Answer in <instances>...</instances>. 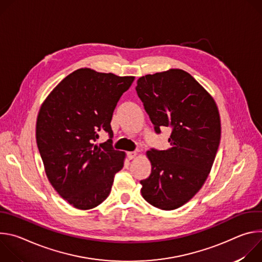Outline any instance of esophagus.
Instances as JSON below:
<instances>
[{
  "label": "esophagus",
  "mask_w": 262,
  "mask_h": 262,
  "mask_svg": "<svg viewBox=\"0 0 262 262\" xmlns=\"http://www.w3.org/2000/svg\"><path fill=\"white\" fill-rule=\"evenodd\" d=\"M137 155H138V154H137L136 151H132V152H128V154H127V157H128L129 160H133V159H135V158L137 157Z\"/></svg>",
  "instance_id": "1"
}]
</instances>
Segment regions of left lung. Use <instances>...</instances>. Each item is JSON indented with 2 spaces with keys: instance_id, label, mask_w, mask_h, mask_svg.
<instances>
[{
  "instance_id": "8db88e82",
  "label": "left lung",
  "mask_w": 262,
  "mask_h": 262,
  "mask_svg": "<svg viewBox=\"0 0 262 262\" xmlns=\"http://www.w3.org/2000/svg\"><path fill=\"white\" fill-rule=\"evenodd\" d=\"M137 94L155 132L170 127V148H151V173L141 180L143 198L155 207L176 209L190 201L205 182L220 145L217 106L208 92L181 69L147 74Z\"/></svg>"
}]
</instances>
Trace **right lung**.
Masks as SVG:
<instances>
[{"label": "right lung", "mask_w": 262, "mask_h": 262, "mask_svg": "<svg viewBox=\"0 0 262 262\" xmlns=\"http://www.w3.org/2000/svg\"><path fill=\"white\" fill-rule=\"evenodd\" d=\"M135 77L81 68L63 79L42 103L36 141L47 176L73 207L91 209L108 196L125 154L112 145L111 120ZM102 131L110 139L94 143Z\"/></svg>", "instance_id": "obj_1"}]
</instances>
